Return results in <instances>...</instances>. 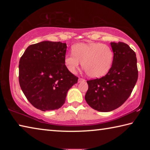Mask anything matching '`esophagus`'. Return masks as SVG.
I'll use <instances>...</instances> for the list:
<instances>
[{
    "instance_id": "esophagus-1",
    "label": "esophagus",
    "mask_w": 150,
    "mask_h": 150,
    "mask_svg": "<svg viewBox=\"0 0 150 150\" xmlns=\"http://www.w3.org/2000/svg\"><path fill=\"white\" fill-rule=\"evenodd\" d=\"M85 80L84 79H83V78H79V79H78V82L79 83H81V82H84Z\"/></svg>"
}]
</instances>
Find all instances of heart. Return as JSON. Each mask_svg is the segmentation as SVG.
Returning a JSON list of instances; mask_svg holds the SVG:
<instances>
[{"instance_id": "b5f03b06", "label": "heart", "mask_w": 150, "mask_h": 150, "mask_svg": "<svg viewBox=\"0 0 150 150\" xmlns=\"http://www.w3.org/2000/svg\"><path fill=\"white\" fill-rule=\"evenodd\" d=\"M72 53L64 57L67 69L75 73L81 63L86 74L91 78H98L106 75L113 62L114 53L108 45L91 43L77 44L72 47Z\"/></svg>"}]
</instances>
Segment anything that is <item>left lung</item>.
Returning <instances> with one entry per match:
<instances>
[{
  "label": "left lung",
  "instance_id": "1",
  "mask_svg": "<svg viewBox=\"0 0 150 150\" xmlns=\"http://www.w3.org/2000/svg\"><path fill=\"white\" fill-rule=\"evenodd\" d=\"M112 65L106 75L87 81L85 100L99 112H110L123 105L130 96L138 77L136 53L124 42L110 43Z\"/></svg>",
  "mask_w": 150,
  "mask_h": 150
}]
</instances>
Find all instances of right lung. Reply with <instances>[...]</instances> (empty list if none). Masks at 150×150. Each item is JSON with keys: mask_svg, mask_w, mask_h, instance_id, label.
Listing matches in <instances>:
<instances>
[{"mask_svg": "<svg viewBox=\"0 0 150 150\" xmlns=\"http://www.w3.org/2000/svg\"><path fill=\"white\" fill-rule=\"evenodd\" d=\"M67 44L44 41L29 45L19 62V83L28 100L42 111L62 107L78 77L64 63Z\"/></svg>", "mask_w": 150, "mask_h": 150, "instance_id": "right-lung-1", "label": "right lung"}]
</instances>
